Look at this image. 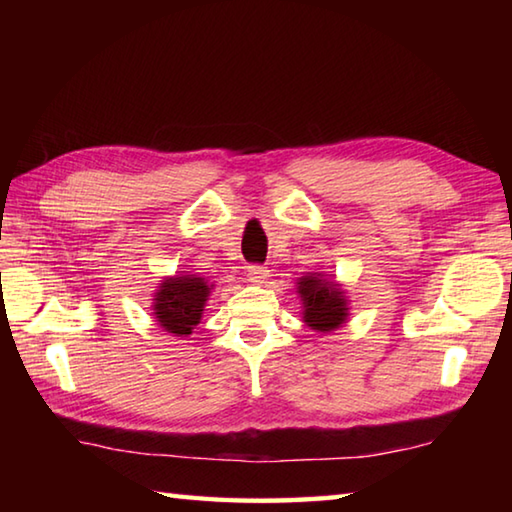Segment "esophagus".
I'll list each match as a JSON object with an SVG mask.
<instances>
[{
    "instance_id": "34e87169",
    "label": "esophagus",
    "mask_w": 512,
    "mask_h": 512,
    "mask_svg": "<svg viewBox=\"0 0 512 512\" xmlns=\"http://www.w3.org/2000/svg\"><path fill=\"white\" fill-rule=\"evenodd\" d=\"M268 279V268H264V266H259V264H253V266H248V281L250 284H264V281Z\"/></svg>"
}]
</instances>
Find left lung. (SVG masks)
Wrapping results in <instances>:
<instances>
[{
	"instance_id": "1",
	"label": "left lung",
	"mask_w": 512,
	"mask_h": 512,
	"mask_svg": "<svg viewBox=\"0 0 512 512\" xmlns=\"http://www.w3.org/2000/svg\"><path fill=\"white\" fill-rule=\"evenodd\" d=\"M297 292L303 301V323L310 330L332 332L347 319V299L332 277L308 273L297 281Z\"/></svg>"
}]
</instances>
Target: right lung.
Masks as SVG:
<instances>
[{
  "label": "right lung",
  "instance_id": "right-lung-1",
  "mask_svg": "<svg viewBox=\"0 0 512 512\" xmlns=\"http://www.w3.org/2000/svg\"><path fill=\"white\" fill-rule=\"evenodd\" d=\"M213 286L200 275H173L158 286L154 295V319L173 336H187L200 323Z\"/></svg>",
  "mask_w": 512,
  "mask_h": 512
}]
</instances>
